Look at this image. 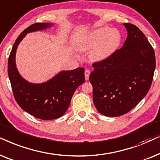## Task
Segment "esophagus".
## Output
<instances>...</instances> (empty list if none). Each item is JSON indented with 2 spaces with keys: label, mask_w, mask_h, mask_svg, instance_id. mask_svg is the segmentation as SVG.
Returning a JSON list of instances; mask_svg holds the SVG:
<instances>
[{
  "label": "esophagus",
  "mask_w": 160,
  "mask_h": 160,
  "mask_svg": "<svg viewBox=\"0 0 160 160\" xmlns=\"http://www.w3.org/2000/svg\"><path fill=\"white\" fill-rule=\"evenodd\" d=\"M90 74H91L90 70H88V69L85 70V78H86V80H88L89 75H90Z\"/></svg>",
  "instance_id": "esophagus-1"
}]
</instances>
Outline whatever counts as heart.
<instances>
[{
	"label": "heart",
	"instance_id": "heart-1",
	"mask_svg": "<svg viewBox=\"0 0 160 160\" xmlns=\"http://www.w3.org/2000/svg\"><path fill=\"white\" fill-rule=\"evenodd\" d=\"M120 32L110 28L96 29L78 42L80 50L91 52V58L95 61H102L110 57L120 45Z\"/></svg>",
	"mask_w": 160,
	"mask_h": 160
}]
</instances>
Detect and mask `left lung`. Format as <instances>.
Listing matches in <instances>:
<instances>
[{"label":"left lung","mask_w":160,"mask_h":160,"mask_svg":"<svg viewBox=\"0 0 160 160\" xmlns=\"http://www.w3.org/2000/svg\"><path fill=\"white\" fill-rule=\"evenodd\" d=\"M127 38L122 48L92 64L89 76L96 108L105 116L130 111L145 97L156 67L155 53L143 33L135 25L123 24Z\"/></svg>","instance_id":"obj_1"}]
</instances>
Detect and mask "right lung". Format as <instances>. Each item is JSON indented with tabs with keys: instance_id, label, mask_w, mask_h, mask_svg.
<instances>
[{
	"instance_id": "right-lung-1",
	"label": "right lung",
	"mask_w": 160,
	"mask_h": 160,
	"mask_svg": "<svg viewBox=\"0 0 160 160\" xmlns=\"http://www.w3.org/2000/svg\"><path fill=\"white\" fill-rule=\"evenodd\" d=\"M50 23H34L25 29L14 42L8 60V75L19 106L29 114L42 120L60 118L69 108L72 97L85 81L84 68L63 71L42 84L30 83L19 74L15 64V53L20 42L29 32L50 27Z\"/></svg>"
}]
</instances>
